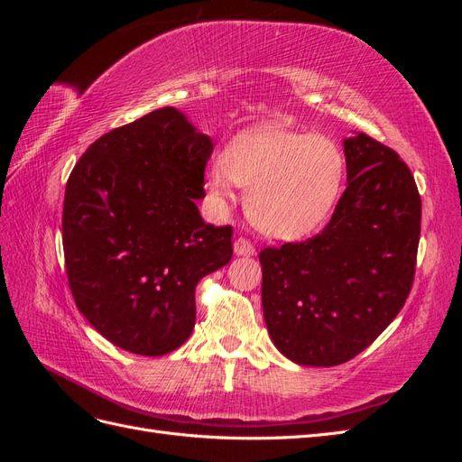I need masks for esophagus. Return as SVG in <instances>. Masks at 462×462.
Masks as SVG:
<instances>
[{
  "instance_id": "1",
  "label": "esophagus",
  "mask_w": 462,
  "mask_h": 462,
  "mask_svg": "<svg viewBox=\"0 0 462 462\" xmlns=\"http://www.w3.org/2000/svg\"><path fill=\"white\" fill-rule=\"evenodd\" d=\"M233 253L236 256H253L256 253V248L248 239H245V236H239V239L233 243Z\"/></svg>"
}]
</instances>
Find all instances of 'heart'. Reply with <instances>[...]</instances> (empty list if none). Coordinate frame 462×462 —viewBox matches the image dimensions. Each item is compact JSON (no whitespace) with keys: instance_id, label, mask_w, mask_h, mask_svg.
Masks as SVG:
<instances>
[{"instance_id":"1","label":"heart","mask_w":462,"mask_h":462,"mask_svg":"<svg viewBox=\"0 0 462 462\" xmlns=\"http://www.w3.org/2000/svg\"><path fill=\"white\" fill-rule=\"evenodd\" d=\"M343 150L331 138L265 125L236 134L209 167L208 190L226 199L231 183L246 189L254 226L273 239H299L318 229L345 185Z\"/></svg>"}]
</instances>
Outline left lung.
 Returning <instances> with one entry per match:
<instances>
[{"label":"left lung","mask_w":462,"mask_h":462,"mask_svg":"<svg viewBox=\"0 0 462 462\" xmlns=\"http://www.w3.org/2000/svg\"><path fill=\"white\" fill-rule=\"evenodd\" d=\"M343 148L348 185L324 231L260 253L265 326L300 366H337L365 351L414 282L422 202L411 170L365 133Z\"/></svg>","instance_id":"8db88e82"}]
</instances>
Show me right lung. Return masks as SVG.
<instances>
[{
    "instance_id": "right-lung-1",
    "label": "right lung",
    "mask_w": 462,
    "mask_h": 462,
    "mask_svg": "<svg viewBox=\"0 0 462 462\" xmlns=\"http://www.w3.org/2000/svg\"><path fill=\"white\" fill-rule=\"evenodd\" d=\"M209 136L175 107L106 133L69 175L63 253L77 309L116 346L175 351L197 321L194 289L233 256V229L204 223Z\"/></svg>"
}]
</instances>
